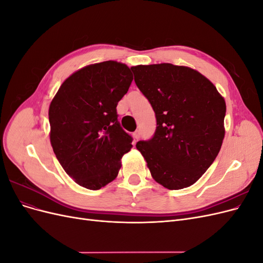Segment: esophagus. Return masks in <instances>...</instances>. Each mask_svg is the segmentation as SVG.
<instances>
[{"mask_svg": "<svg viewBox=\"0 0 263 263\" xmlns=\"http://www.w3.org/2000/svg\"><path fill=\"white\" fill-rule=\"evenodd\" d=\"M140 130H136V132H135L134 134H133V137L135 138V139H136V140H138L139 138H140Z\"/></svg>", "mask_w": 263, "mask_h": 263, "instance_id": "1", "label": "esophagus"}]
</instances>
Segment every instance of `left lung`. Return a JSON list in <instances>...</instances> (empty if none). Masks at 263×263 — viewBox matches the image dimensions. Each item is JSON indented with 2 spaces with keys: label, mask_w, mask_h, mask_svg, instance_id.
Wrapping results in <instances>:
<instances>
[{
  "label": "left lung",
  "mask_w": 263,
  "mask_h": 263,
  "mask_svg": "<svg viewBox=\"0 0 263 263\" xmlns=\"http://www.w3.org/2000/svg\"><path fill=\"white\" fill-rule=\"evenodd\" d=\"M130 69L156 114L154 136L136 145L151 176L169 190L194 184L220 150L225 100L209 79L187 67L160 63Z\"/></svg>",
  "instance_id": "obj_1"
}]
</instances>
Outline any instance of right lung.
I'll return each instance as SVG.
<instances>
[{
    "label": "right lung",
    "instance_id": "1",
    "mask_svg": "<svg viewBox=\"0 0 263 263\" xmlns=\"http://www.w3.org/2000/svg\"><path fill=\"white\" fill-rule=\"evenodd\" d=\"M132 81L124 63H95L70 76L51 101L53 153L79 185L95 191L108 184L132 149L133 137L122 128L116 110Z\"/></svg>",
    "mask_w": 263,
    "mask_h": 263
}]
</instances>
